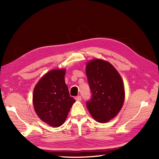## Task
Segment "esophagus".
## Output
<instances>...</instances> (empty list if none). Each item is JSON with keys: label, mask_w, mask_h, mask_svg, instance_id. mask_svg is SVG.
<instances>
[{"label": "esophagus", "mask_w": 159, "mask_h": 159, "mask_svg": "<svg viewBox=\"0 0 159 159\" xmlns=\"http://www.w3.org/2000/svg\"><path fill=\"white\" fill-rule=\"evenodd\" d=\"M75 99L76 101H78V102H80V101H81V97L80 95H78V96H77V97L75 98Z\"/></svg>", "instance_id": "esophagus-1"}]
</instances>
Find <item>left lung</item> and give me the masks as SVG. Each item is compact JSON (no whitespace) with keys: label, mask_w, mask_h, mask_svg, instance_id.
I'll list each match as a JSON object with an SVG mask.
<instances>
[{"label":"left lung","mask_w":159,"mask_h":159,"mask_svg":"<svg viewBox=\"0 0 159 159\" xmlns=\"http://www.w3.org/2000/svg\"><path fill=\"white\" fill-rule=\"evenodd\" d=\"M86 75L91 93L86 102L88 109L97 121L107 122L123 105L125 89L121 76L110 63L99 59L87 64Z\"/></svg>","instance_id":"obj_1"}]
</instances>
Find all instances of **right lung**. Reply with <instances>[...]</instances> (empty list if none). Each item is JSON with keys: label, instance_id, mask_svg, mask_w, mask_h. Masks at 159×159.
Listing matches in <instances>:
<instances>
[{"label": "right lung", "instance_id": "1", "mask_svg": "<svg viewBox=\"0 0 159 159\" xmlns=\"http://www.w3.org/2000/svg\"><path fill=\"white\" fill-rule=\"evenodd\" d=\"M66 70H53L38 81L33 93L35 111L41 120L52 127L61 125L75 99L70 97L65 83Z\"/></svg>", "mask_w": 159, "mask_h": 159}]
</instances>
